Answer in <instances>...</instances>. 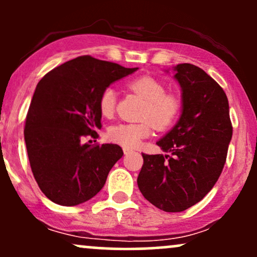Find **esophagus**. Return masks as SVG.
I'll use <instances>...</instances> for the list:
<instances>
[{"label":"esophagus","mask_w":257,"mask_h":257,"mask_svg":"<svg viewBox=\"0 0 257 257\" xmlns=\"http://www.w3.org/2000/svg\"><path fill=\"white\" fill-rule=\"evenodd\" d=\"M123 152H124V155H129V153L133 152L132 149H129V147H123Z\"/></svg>","instance_id":"34e87169"}]
</instances>
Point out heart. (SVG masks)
<instances>
[{
    "label": "heart",
    "mask_w": 257,
    "mask_h": 257,
    "mask_svg": "<svg viewBox=\"0 0 257 257\" xmlns=\"http://www.w3.org/2000/svg\"><path fill=\"white\" fill-rule=\"evenodd\" d=\"M128 88L145 100L140 123H117L108 128L107 135L114 143L124 147H137L143 139L150 137L152 124L163 131L178 119L181 101L175 94H168L166 87L151 76H141L128 82ZM116 107V91L106 88L100 94L99 110L104 117H111Z\"/></svg>",
    "instance_id": "obj_1"
}]
</instances>
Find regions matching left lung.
I'll return each mask as SVG.
<instances>
[{
  "mask_svg": "<svg viewBox=\"0 0 257 257\" xmlns=\"http://www.w3.org/2000/svg\"><path fill=\"white\" fill-rule=\"evenodd\" d=\"M174 78L181 88V114L157 145L169 155H145L138 176L143 196L167 213L198 203L214 187L232 139L228 100L198 66L179 64Z\"/></svg>",
  "mask_w": 257,
  "mask_h": 257,
  "instance_id": "left-lung-1",
  "label": "left lung"
}]
</instances>
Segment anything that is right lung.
<instances>
[{
    "instance_id": "1",
    "label": "right lung",
    "mask_w": 257,
    "mask_h": 257,
    "mask_svg": "<svg viewBox=\"0 0 257 257\" xmlns=\"http://www.w3.org/2000/svg\"><path fill=\"white\" fill-rule=\"evenodd\" d=\"M118 64L83 55L66 61L38 82L26 116L24 137L32 174L44 196L72 206L104 187L122 149L90 145L101 128L99 98L111 83L135 72Z\"/></svg>"
}]
</instances>
